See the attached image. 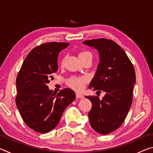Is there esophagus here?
I'll list each match as a JSON object with an SVG mask.
<instances>
[{"instance_id": "esophagus-1", "label": "esophagus", "mask_w": 153, "mask_h": 153, "mask_svg": "<svg viewBox=\"0 0 153 153\" xmlns=\"http://www.w3.org/2000/svg\"><path fill=\"white\" fill-rule=\"evenodd\" d=\"M76 96L77 98H84V96H83L82 94H79V93H76Z\"/></svg>"}]
</instances>
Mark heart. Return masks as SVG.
I'll return each instance as SVG.
<instances>
[{
	"label": "heart",
	"mask_w": 153,
	"mask_h": 153,
	"mask_svg": "<svg viewBox=\"0 0 153 153\" xmlns=\"http://www.w3.org/2000/svg\"><path fill=\"white\" fill-rule=\"evenodd\" d=\"M88 56H92V54L88 51H82L79 54V57L81 60L86 59ZM88 78L86 77H71L67 81V84L71 88L76 90H81L85 86V84L87 82Z\"/></svg>",
	"instance_id": "b5f03b06"
}]
</instances>
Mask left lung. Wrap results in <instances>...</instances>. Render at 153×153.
<instances>
[{
  "instance_id": "left-lung-1",
  "label": "left lung",
  "mask_w": 153,
  "mask_h": 153,
  "mask_svg": "<svg viewBox=\"0 0 153 153\" xmlns=\"http://www.w3.org/2000/svg\"><path fill=\"white\" fill-rule=\"evenodd\" d=\"M83 43L97 49L100 57L89 88L105 92L102 100L86 97L92 105L88 113L90 126L98 133L108 134L120 127L128 115L132 102L135 70L125 51L114 41L98 38Z\"/></svg>"
}]
</instances>
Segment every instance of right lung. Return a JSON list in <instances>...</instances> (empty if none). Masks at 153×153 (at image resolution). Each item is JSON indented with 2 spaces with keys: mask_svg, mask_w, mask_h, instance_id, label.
Listing matches in <instances>:
<instances>
[{
  "mask_svg": "<svg viewBox=\"0 0 153 153\" xmlns=\"http://www.w3.org/2000/svg\"><path fill=\"white\" fill-rule=\"evenodd\" d=\"M69 45L53 42L36 46L25 57L17 76L16 105L25 124L37 132L47 133L55 128L76 98L70 88L55 94L48 86L58 69L59 53Z\"/></svg>",
  "mask_w": 153,
  "mask_h": 153,
  "instance_id": "1",
  "label": "right lung"
}]
</instances>
